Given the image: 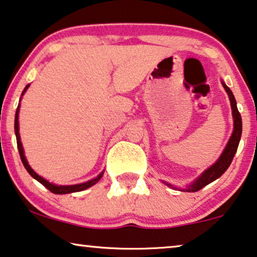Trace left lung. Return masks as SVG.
<instances>
[{
  "label": "left lung",
  "mask_w": 257,
  "mask_h": 257,
  "mask_svg": "<svg viewBox=\"0 0 257 257\" xmlns=\"http://www.w3.org/2000/svg\"><path fill=\"white\" fill-rule=\"evenodd\" d=\"M222 85H223L224 90L227 91L229 101H230V105H231V112H232V118H234V129H232L231 136L229 139V141L225 146V148L222 152L221 156L218 157L216 162H215L213 166H210L209 168H207L204 172L201 174L200 176L197 177L196 180L193 181L190 184H188L186 188H177L173 184H170L168 182H164V184L173 188V189H179L181 191H187V193H194V191H197L200 189H202L203 187H206L207 184H209L213 182V181L217 180L218 177L222 176L225 170L229 168L230 166L232 159H234L236 150H237L238 143H240L241 140V135H242V118H241V114L238 112L237 105H236V100L232 95L231 90L227 87V84L222 81Z\"/></svg>",
  "instance_id": "1"
}]
</instances>
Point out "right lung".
Here are the masks:
<instances>
[{
	"instance_id": "right-lung-1",
	"label": "right lung",
	"mask_w": 257,
	"mask_h": 257,
	"mask_svg": "<svg viewBox=\"0 0 257 257\" xmlns=\"http://www.w3.org/2000/svg\"><path fill=\"white\" fill-rule=\"evenodd\" d=\"M30 84H27L25 90L22 91V95L23 96L25 93L27 91V89L29 88ZM19 112H20V103H19V107L16 109V114H15V135H16V141H17V148H19V153H20V156H21V160H22V163L23 166H25V168L27 169V172H28L30 175H32L34 179L36 181H39L41 184H43L44 187L47 188V189H49L51 193L54 194H70V193H77V191H82V190H85L88 189L89 187L94 186V184H96L98 181L101 180V177L103 176V173L104 172H101L98 175L95 177V179H91L90 181H87V182H83V183H80V184H70V186H59V184H54L49 182V181H47L46 179H43L42 176H40L39 174H36L34 170L32 169V167L29 166L28 161H27L26 156H25V150H23V146H22V142H21V138H20V133H19Z\"/></svg>"
}]
</instances>
